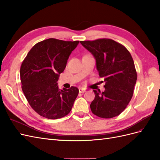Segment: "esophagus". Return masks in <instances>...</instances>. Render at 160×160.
<instances>
[{"label": "esophagus", "instance_id": "1", "mask_svg": "<svg viewBox=\"0 0 160 160\" xmlns=\"http://www.w3.org/2000/svg\"><path fill=\"white\" fill-rule=\"evenodd\" d=\"M79 93H85L86 91V89L84 88H79Z\"/></svg>", "mask_w": 160, "mask_h": 160}]
</instances>
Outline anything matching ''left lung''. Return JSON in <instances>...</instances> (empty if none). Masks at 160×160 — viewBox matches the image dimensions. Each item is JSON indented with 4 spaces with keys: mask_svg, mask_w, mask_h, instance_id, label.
Listing matches in <instances>:
<instances>
[{
    "mask_svg": "<svg viewBox=\"0 0 160 160\" xmlns=\"http://www.w3.org/2000/svg\"><path fill=\"white\" fill-rule=\"evenodd\" d=\"M80 42L95 57L99 75L105 82L102 93L93 90L92 113L105 119L119 115L132 99L137 81L132 55L123 45L109 38Z\"/></svg>",
    "mask_w": 160,
    "mask_h": 160,
    "instance_id": "8db88e82",
    "label": "left lung"
}]
</instances>
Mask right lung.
<instances>
[{
  "mask_svg": "<svg viewBox=\"0 0 160 160\" xmlns=\"http://www.w3.org/2000/svg\"><path fill=\"white\" fill-rule=\"evenodd\" d=\"M79 42L48 38L37 43L22 62V90L31 107L42 117L59 119L72 109L78 88L61 90L57 81Z\"/></svg>",
  "mask_w": 160,
  "mask_h": 160,
  "instance_id": "add662e5",
  "label": "right lung"
}]
</instances>
